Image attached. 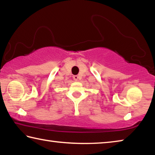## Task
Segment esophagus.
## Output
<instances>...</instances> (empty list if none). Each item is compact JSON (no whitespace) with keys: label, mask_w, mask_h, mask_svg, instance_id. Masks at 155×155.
Instances as JSON below:
<instances>
[{"label":"esophagus","mask_w":155,"mask_h":155,"mask_svg":"<svg viewBox=\"0 0 155 155\" xmlns=\"http://www.w3.org/2000/svg\"><path fill=\"white\" fill-rule=\"evenodd\" d=\"M73 79H74V81H78V77L77 75H74V76H73Z\"/></svg>","instance_id":"34e87169"}]
</instances>
